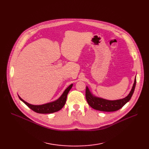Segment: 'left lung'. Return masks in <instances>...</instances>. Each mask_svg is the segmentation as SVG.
<instances>
[{
  "instance_id": "8db88e82",
  "label": "left lung",
  "mask_w": 149,
  "mask_h": 149,
  "mask_svg": "<svg viewBox=\"0 0 149 149\" xmlns=\"http://www.w3.org/2000/svg\"><path fill=\"white\" fill-rule=\"evenodd\" d=\"M136 83V77L132 88L129 92V95L123 99L116 100H108L102 98H100L93 95L88 87L86 89V98L89 105L93 109L100 111L103 112H113L121 109L124 105L126 104L130 100L133 93L134 92Z\"/></svg>"
}]
</instances>
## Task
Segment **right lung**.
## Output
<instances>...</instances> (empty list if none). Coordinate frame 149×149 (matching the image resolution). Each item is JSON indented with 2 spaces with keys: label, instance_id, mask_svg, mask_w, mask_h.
I'll return each instance as SVG.
<instances>
[{
  "label": "right lung",
  "instance_id": "obj_1",
  "mask_svg": "<svg viewBox=\"0 0 149 149\" xmlns=\"http://www.w3.org/2000/svg\"><path fill=\"white\" fill-rule=\"evenodd\" d=\"M72 86L73 84H71L70 86H69L65 90L63 93H62V95L60 96V97L58 98L57 100L42 105L31 104L26 102V101L23 100L22 98H21L19 95L18 96L19 99L22 101H23V102L28 107H29L31 109H32L33 111L38 113H52L60 111V109L65 106L66 103L68 93L70 90V89L72 88Z\"/></svg>",
  "mask_w": 149,
  "mask_h": 149
}]
</instances>
